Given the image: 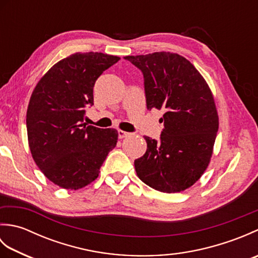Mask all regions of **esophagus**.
<instances>
[{"label": "esophagus", "mask_w": 258, "mask_h": 258, "mask_svg": "<svg viewBox=\"0 0 258 258\" xmlns=\"http://www.w3.org/2000/svg\"><path fill=\"white\" fill-rule=\"evenodd\" d=\"M117 134H118V138H119V139L127 138V136H130V135H131V133H128V132H125V131H120V130H118V131H117Z\"/></svg>", "instance_id": "1"}]
</instances>
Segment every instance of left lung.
Masks as SVG:
<instances>
[{
  "label": "left lung",
  "mask_w": 258,
  "mask_h": 258,
  "mask_svg": "<svg viewBox=\"0 0 258 258\" xmlns=\"http://www.w3.org/2000/svg\"><path fill=\"white\" fill-rule=\"evenodd\" d=\"M144 78L147 109L163 108L160 141L145 136V154L134 161L142 182L163 193L190 187L210 163L218 131L214 97L194 65L175 53L125 56Z\"/></svg>",
  "instance_id": "8db88e82"
}]
</instances>
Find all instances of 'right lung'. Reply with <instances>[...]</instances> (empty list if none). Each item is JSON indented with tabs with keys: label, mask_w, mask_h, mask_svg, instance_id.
I'll use <instances>...</instances> for the list:
<instances>
[{
	"label": "right lung",
	"mask_w": 258,
	"mask_h": 258,
	"mask_svg": "<svg viewBox=\"0 0 258 258\" xmlns=\"http://www.w3.org/2000/svg\"><path fill=\"white\" fill-rule=\"evenodd\" d=\"M119 59L103 53H75L48 70L32 93L26 128L33 160L59 187L79 189L95 180L117 142V131L86 126L93 87Z\"/></svg>",
	"instance_id": "add662e5"
}]
</instances>
